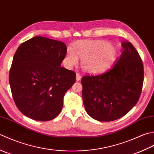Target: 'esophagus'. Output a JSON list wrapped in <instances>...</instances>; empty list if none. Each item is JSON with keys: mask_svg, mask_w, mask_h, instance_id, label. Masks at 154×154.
I'll return each instance as SVG.
<instances>
[{"mask_svg": "<svg viewBox=\"0 0 154 154\" xmlns=\"http://www.w3.org/2000/svg\"><path fill=\"white\" fill-rule=\"evenodd\" d=\"M81 79V75L79 73H77L76 74V81H79Z\"/></svg>", "mask_w": 154, "mask_h": 154, "instance_id": "esophagus-1", "label": "esophagus"}]
</instances>
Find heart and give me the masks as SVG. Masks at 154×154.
<instances>
[{
	"label": "heart",
	"instance_id": "heart-1",
	"mask_svg": "<svg viewBox=\"0 0 154 154\" xmlns=\"http://www.w3.org/2000/svg\"><path fill=\"white\" fill-rule=\"evenodd\" d=\"M117 51L104 40H80L68 49L65 62L68 66L77 63L81 58L80 66L88 74H98L107 70L116 60Z\"/></svg>",
	"mask_w": 154,
	"mask_h": 154
}]
</instances>
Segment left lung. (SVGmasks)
Here are the masks:
<instances>
[{"label": "left lung", "instance_id": "left-lung-1", "mask_svg": "<svg viewBox=\"0 0 154 154\" xmlns=\"http://www.w3.org/2000/svg\"><path fill=\"white\" fill-rule=\"evenodd\" d=\"M121 45L122 54L110 70L81 80L84 108L96 120L110 122L123 117L136 106L142 92V59L130 42Z\"/></svg>", "mask_w": 154, "mask_h": 154}]
</instances>
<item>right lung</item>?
<instances>
[{"label": "right lung", "mask_w": 154, "mask_h": 154, "mask_svg": "<svg viewBox=\"0 0 154 154\" xmlns=\"http://www.w3.org/2000/svg\"><path fill=\"white\" fill-rule=\"evenodd\" d=\"M66 52L64 43L39 36L16 51L9 84L15 104L28 118L49 121L60 113L65 93L76 82L74 71L60 66Z\"/></svg>", "instance_id": "1"}]
</instances>
